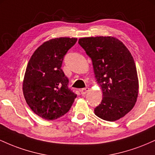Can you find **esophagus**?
<instances>
[{
    "instance_id": "esophagus-1",
    "label": "esophagus",
    "mask_w": 155,
    "mask_h": 155,
    "mask_svg": "<svg viewBox=\"0 0 155 155\" xmlns=\"http://www.w3.org/2000/svg\"><path fill=\"white\" fill-rule=\"evenodd\" d=\"M89 90H90V88H89V87H85V88L82 89V90H81V95H85L87 93Z\"/></svg>"
}]
</instances>
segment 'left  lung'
I'll list each match as a JSON object with an SVG mask.
<instances>
[{
  "label": "left lung",
  "instance_id": "1",
  "mask_svg": "<svg viewBox=\"0 0 155 155\" xmlns=\"http://www.w3.org/2000/svg\"><path fill=\"white\" fill-rule=\"evenodd\" d=\"M79 44L91 58L103 99L95 108L102 120L116 121L135 106L138 93L136 64L127 48L114 37H88Z\"/></svg>",
  "mask_w": 155,
  "mask_h": 155
}]
</instances>
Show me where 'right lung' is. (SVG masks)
Masks as SVG:
<instances>
[{"label": "right lung", "mask_w": 155, "mask_h": 155, "mask_svg": "<svg viewBox=\"0 0 155 155\" xmlns=\"http://www.w3.org/2000/svg\"><path fill=\"white\" fill-rule=\"evenodd\" d=\"M77 38H57L41 45L28 62L23 94L31 110L47 120L63 116L77 95L68 87L69 80L62 70L64 56Z\"/></svg>", "instance_id": "right-lung-1"}]
</instances>
